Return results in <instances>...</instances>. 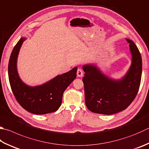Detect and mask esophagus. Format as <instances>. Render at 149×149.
Segmentation results:
<instances>
[{"label": "esophagus", "instance_id": "obj_1", "mask_svg": "<svg viewBox=\"0 0 149 149\" xmlns=\"http://www.w3.org/2000/svg\"><path fill=\"white\" fill-rule=\"evenodd\" d=\"M84 75V72L81 69H78L77 70V77H82Z\"/></svg>", "mask_w": 149, "mask_h": 149}]
</instances>
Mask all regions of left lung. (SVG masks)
Returning a JSON list of instances; mask_svg holds the SVG:
<instances>
[{
  "instance_id": "1",
  "label": "left lung",
  "mask_w": 149,
  "mask_h": 149,
  "mask_svg": "<svg viewBox=\"0 0 149 149\" xmlns=\"http://www.w3.org/2000/svg\"><path fill=\"white\" fill-rule=\"evenodd\" d=\"M132 54V63L124 77L112 79L95 64L83 65L82 78L87 108L93 113L111 115L127 108L135 99L141 83L142 59L134 42L126 39Z\"/></svg>"
}]
</instances>
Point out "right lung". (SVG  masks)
Segmentation results:
<instances>
[{"instance_id": "1", "label": "right lung", "mask_w": 149, "mask_h": 149, "mask_svg": "<svg viewBox=\"0 0 149 149\" xmlns=\"http://www.w3.org/2000/svg\"><path fill=\"white\" fill-rule=\"evenodd\" d=\"M25 40L26 38H21L14 47L8 63V77L13 93L19 104L30 113L43 115L54 112L60 107L63 92L77 77V67L42 85H26L19 77L17 69L19 50Z\"/></svg>"}]
</instances>
